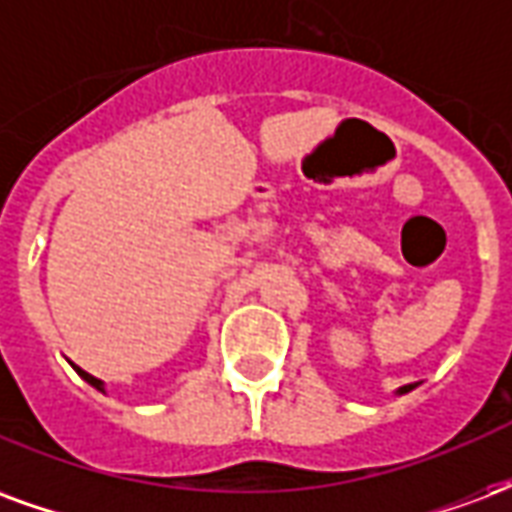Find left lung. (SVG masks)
Returning a JSON list of instances; mask_svg holds the SVG:
<instances>
[{"mask_svg":"<svg viewBox=\"0 0 512 512\" xmlns=\"http://www.w3.org/2000/svg\"><path fill=\"white\" fill-rule=\"evenodd\" d=\"M408 389H414V384H408V386H400V389H397V392H400V395H406Z\"/></svg>","mask_w":512,"mask_h":512,"instance_id":"obj_1","label":"left lung"}]
</instances>
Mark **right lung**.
I'll return each instance as SVG.
<instances>
[{
	"mask_svg": "<svg viewBox=\"0 0 512 512\" xmlns=\"http://www.w3.org/2000/svg\"><path fill=\"white\" fill-rule=\"evenodd\" d=\"M73 370H76V373H79V376H82L84 381H87V384L95 386L98 392H104V381H101V378H95V376H90V373H84L82 367H76V365H73Z\"/></svg>",
	"mask_w": 512,
	"mask_h": 512,
	"instance_id": "1",
	"label": "right lung"
}]
</instances>
